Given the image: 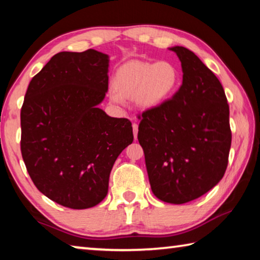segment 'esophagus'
Wrapping results in <instances>:
<instances>
[{
  "mask_svg": "<svg viewBox=\"0 0 260 260\" xmlns=\"http://www.w3.org/2000/svg\"><path fill=\"white\" fill-rule=\"evenodd\" d=\"M138 132H139V126H138V124H133V134H134V139L136 140L138 139Z\"/></svg>",
  "mask_w": 260,
  "mask_h": 260,
  "instance_id": "esophagus-1",
  "label": "esophagus"
}]
</instances>
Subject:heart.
I'll return each instance as SVG.
<instances>
[{"instance_id": "heart-1", "label": "heart", "mask_w": 260, "mask_h": 260, "mask_svg": "<svg viewBox=\"0 0 260 260\" xmlns=\"http://www.w3.org/2000/svg\"><path fill=\"white\" fill-rule=\"evenodd\" d=\"M180 83L178 68L169 60L149 63L132 60L117 70L113 78L114 104L122 103V99L134 98L139 108H156L177 91Z\"/></svg>"}]
</instances>
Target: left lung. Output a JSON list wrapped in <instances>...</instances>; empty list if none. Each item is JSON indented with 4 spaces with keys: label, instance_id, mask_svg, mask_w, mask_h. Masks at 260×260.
<instances>
[{
    "label": "left lung",
    "instance_id": "obj_1",
    "mask_svg": "<svg viewBox=\"0 0 260 260\" xmlns=\"http://www.w3.org/2000/svg\"><path fill=\"white\" fill-rule=\"evenodd\" d=\"M171 50L183 80L172 99L139 114L138 139L157 199L183 204L222 179L232 143L230 105L219 79L184 47Z\"/></svg>",
    "mask_w": 260,
    "mask_h": 260
}]
</instances>
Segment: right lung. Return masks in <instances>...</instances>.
Segmentation results:
<instances>
[{"label": "right lung", "mask_w": 260, "mask_h": 260, "mask_svg": "<svg viewBox=\"0 0 260 260\" xmlns=\"http://www.w3.org/2000/svg\"><path fill=\"white\" fill-rule=\"evenodd\" d=\"M108 55L61 51L32 78L20 110V150L39 190L70 209L107 196L117 157L133 142L126 118L98 108L108 90Z\"/></svg>", "instance_id": "1"}]
</instances>
